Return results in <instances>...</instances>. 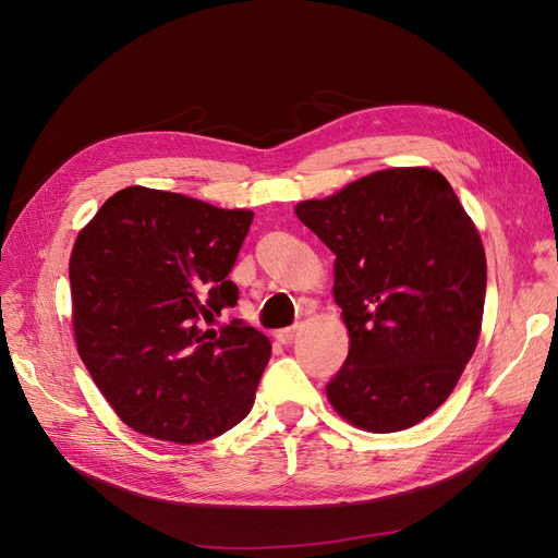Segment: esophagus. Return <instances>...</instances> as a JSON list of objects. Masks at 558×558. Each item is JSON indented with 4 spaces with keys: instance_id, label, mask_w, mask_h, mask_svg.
<instances>
[{
    "instance_id": "esophagus-1",
    "label": "esophagus",
    "mask_w": 558,
    "mask_h": 558,
    "mask_svg": "<svg viewBox=\"0 0 558 558\" xmlns=\"http://www.w3.org/2000/svg\"><path fill=\"white\" fill-rule=\"evenodd\" d=\"M295 335H298V326H291V328H281V330H277V332H275L277 342H281V344H291V342L295 340Z\"/></svg>"
}]
</instances>
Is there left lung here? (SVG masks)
Segmentation results:
<instances>
[{
	"instance_id": "8db88e82",
	"label": "left lung",
	"mask_w": 558,
	"mask_h": 558,
	"mask_svg": "<svg viewBox=\"0 0 558 558\" xmlns=\"http://www.w3.org/2000/svg\"><path fill=\"white\" fill-rule=\"evenodd\" d=\"M295 214L335 253V302L349 356L328 400L369 433L404 430L453 391L475 351L486 256L449 181L396 167Z\"/></svg>"
}]
</instances>
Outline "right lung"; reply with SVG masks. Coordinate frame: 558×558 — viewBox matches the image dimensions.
<instances>
[{"instance_id":"add662e5","label":"right lung","mask_w":558,"mask_h":558,"mask_svg":"<svg viewBox=\"0 0 558 558\" xmlns=\"http://www.w3.org/2000/svg\"><path fill=\"white\" fill-rule=\"evenodd\" d=\"M253 211L142 185L111 195L76 238L70 281L78 356L137 433L195 445L251 412L272 344L242 318L228 275Z\"/></svg>"}]
</instances>
